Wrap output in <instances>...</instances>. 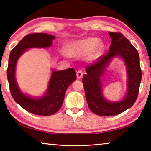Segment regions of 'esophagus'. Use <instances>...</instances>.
Listing matches in <instances>:
<instances>
[{
    "label": "esophagus",
    "mask_w": 151,
    "mask_h": 151,
    "mask_svg": "<svg viewBox=\"0 0 151 151\" xmlns=\"http://www.w3.org/2000/svg\"><path fill=\"white\" fill-rule=\"evenodd\" d=\"M76 76H77V78L78 79H80L83 77V73L81 71H78L77 72V74H76Z\"/></svg>",
    "instance_id": "34e87169"
}]
</instances>
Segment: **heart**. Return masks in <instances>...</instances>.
Segmentation results:
<instances>
[{"instance_id":"obj_1","label":"heart","mask_w":151,"mask_h":151,"mask_svg":"<svg viewBox=\"0 0 151 151\" xmlns=\"http://www.w3.org/2000/svg\"><path fill=\"white\" fill-rule=\"evenodd\" d=\"M104 51V45L96 37H86L71 42L66 45L65 53L70 57H80L86 55L88 60L99 58Z\"/></svg>"}]
</instances>
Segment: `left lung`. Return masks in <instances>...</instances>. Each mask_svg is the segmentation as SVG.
I'll list each match as a JSON object with an SVG mask.
<instances>
[{"label": "left lung", "mask_w": 151, "mask_h": 151, "mask_svg": "<svg viewBox=\"0 0 151 151\" xmlns=\"http://www.w3.org/2000/svg\"><path fill=\"white\" fill-rule=\"evenodd\" d=\"M112 39L109 52L101 56L97 62L86 67L82 82L88 107L93 113L112 116L124 112L134 104L138 97L142 72L140 58L137 49L120 33L108 32ZM119 56L124 61L127 74V92L118 102H110L103 95L101 78L112 59Z\"/></svg>", "instance_id": "obj_1"}]
</instances>
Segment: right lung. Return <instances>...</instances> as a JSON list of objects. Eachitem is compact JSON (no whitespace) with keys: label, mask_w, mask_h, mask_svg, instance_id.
<instances>
[{"label":"right lung","mask_w":151,"mask_h":151,"mask_svg":"<svg viewBox=\"0 0 151 151\" xmlns=\"http://www.w3.org/2000/svg\"><path fill=\"white\" fill-rule=\"evenodd\" d=\"M55 38V36L47 33L29 34L12 49L9 55L7 79L11 95L22 108L36 115L50 116L60 109L67 89L76 80V71L73 68L53 70L44 95L41 97H32L24 94L17 84L15 78L17 63L27 49L48 48L52 45Z\"/></svg>","instance_id":"1"}]
</instances>
